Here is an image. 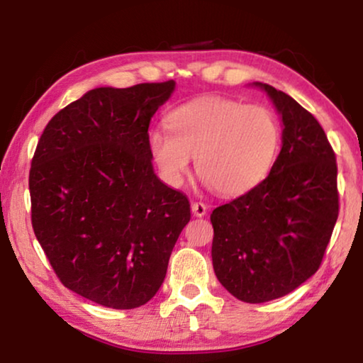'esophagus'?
<instances>
[{"instance_id": "34e87169", "label": "esophagus", "mask_w": 363, "mask_h": 363, "mask_svg": "<svg viewBox=\"0 0 363 363\" xmlns=\"http://www.w3.org/2000/svg\"><path fill=\"white\" fill-rule=\"evenodd\" d=\"M206 205L205 203H201V201H193L191 203V211H193V215L195 216H205L206 215Z\"/></svg>"}]
</instances>
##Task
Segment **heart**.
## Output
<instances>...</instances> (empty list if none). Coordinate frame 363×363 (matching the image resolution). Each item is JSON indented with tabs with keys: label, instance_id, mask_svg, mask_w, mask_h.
<instances>
[{
	"label": "heart",
	"instance_id": "1",
	"mask_svg": "<svg viewBox=\"0 0 363 363\" xmlns=\"http://www.w3.org/2000/svg\"><path fill=\"white\" fill-rule=\"evenodd\" d=\"M170 132L152 130L148 148L163 180L180 186L196 157V172L223 196L250 191L271 170L279 148V123L262 106L206 96L173 108Z\"/></svg>",
	"mask_w": 363,
	"mask_h": 363
}]
</instances>
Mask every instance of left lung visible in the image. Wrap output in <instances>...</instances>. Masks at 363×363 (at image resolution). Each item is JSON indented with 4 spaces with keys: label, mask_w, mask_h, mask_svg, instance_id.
<instances>
[{
    "label": "left lung",
    "mask_w": 363,
    "mask_h": 363,
    "mask_svg": "<svg viewBox=\"0 0 363 363\" xmlns=\"http://www.w3.org/2000/svg\"><path fill=\"white\" fill-rule=\"evenodd\" d=\"M282 118L269 175L211 213L218 281L259 304L289 294L319 269L339 216L337 162L324 128L286 92L256 82Z\"/></svg>",
    "instance_id": "8db88e82"
}]
</instances>
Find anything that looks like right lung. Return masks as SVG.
<instances>
[{
	"label": "right lung",
	"instance_id": "obj_1",
	"mask_svg": "<svg viewBox=\"0 0 363 363\" xmlns=\"http://www.w3.org/2000/svg\"><path fill=\"white\" fill-rule=\"evenodd\" d=\"M175 81L92 89L44 128L29 170L34 235L67 289L111 309L147 304L190 221L158 180L148 125Z\"/></svg>",
	"mask_w": 363,
	"mask_h": 363
}]
</instances>
